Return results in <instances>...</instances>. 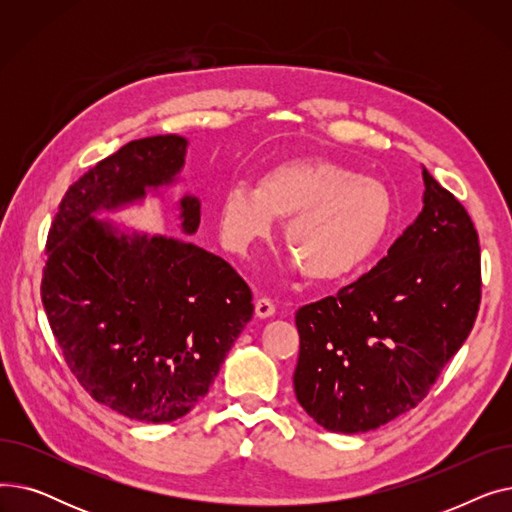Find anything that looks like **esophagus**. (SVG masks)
<instances>
[{"label": "esophagus", "instance_id": "esophagus-1", "mask_svg": "<svg viewBox=\"0 0 512 512\" xmlns=\"http://www.w3.org/2000/svg\"><path fill=\"white\" fill-rule=\"evenodd\" d=\"M276 313V305L270 301V299H259L255 303V315L259 319H265V317H272Z\"/></svg>", "mask_w": 512, "mask_h": 512}]
</instances>
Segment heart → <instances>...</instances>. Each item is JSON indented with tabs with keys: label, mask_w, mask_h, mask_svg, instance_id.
Returning a JSON list of instances; mask_svg holds the SVG:
<instances>
[{
	"label": "heart",
	"mask_w": 512,
	"mask_h": 512,
	"mask_svg": "<svg viewBox=\"0 0 512 512\" xmlns=\"http://www.w3.org/2000/svg\"><path fill=\"white\" fill-rule=\"evenodd\" d=\"M284 220L292 270L332 282L353 274L392 224L388 188L332 159H290L263 172L255 186L232 184L218 203L222 245L245 255Z\"/></svg>",
	"instance_id": "1"
}]
</instances>
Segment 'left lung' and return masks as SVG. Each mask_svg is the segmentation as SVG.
<instances>
[{
  "instance_id": "8db88e82",
  "label": "left lung",
  "mask_w": 512,
  "mask_h": 512,
  "mask_svg": "<svg viewBox=\"0 0 512 512\" xmlns=\"http://www.w3.org/2000/svg\"><path fill=\"white\" fill-rule=\"evenodd\" d=\"M423 170V209L357 282L297 311L299 405L328 432L359 434L411 411L467 340L481 299L465 207Z\"/></svg>"
}]
</instances>
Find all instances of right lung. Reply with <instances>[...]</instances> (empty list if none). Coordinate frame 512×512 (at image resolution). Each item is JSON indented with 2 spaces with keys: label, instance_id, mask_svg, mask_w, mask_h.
<instances>
[{
  "label": "right lung",
  "instance_id": "add662e5",
  "mask_svg": "<svg viewBox=\"0 0 512 512\" xmlns=\"http://www.w3.org/2000/svg\"><path fill=\"white\" fill-rule=\"evenodd\" d=\"M186 151L178 134L124 145L68 188L47 236L41 301L68 367L101 405L145 423L191 411L253 317L222 257L101 218L184 182ZM176 215L195 234L199 197L180 195Z\"/></svg>",
  "mask_w": 512,
  "mask_h": 512
}]
</instances>
